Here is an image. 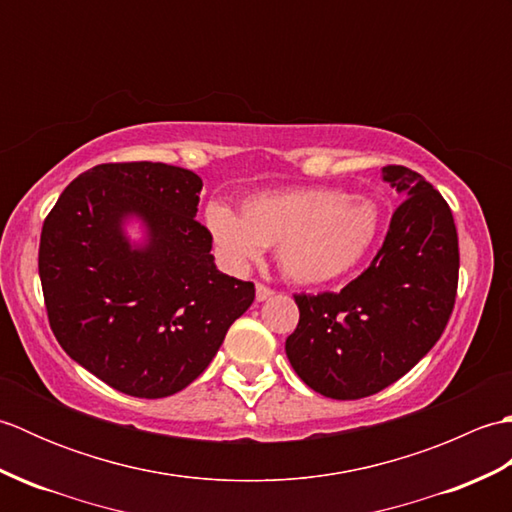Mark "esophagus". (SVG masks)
<instances>
[{"mask_svg": "<svg viewBox=\"0 0 512 512\" xmlns=\"http://www.w3.org/2000/svg\"><path fill=\"white\" fill-rule=\"evenodd\" d=\"M273 295H275L273 288H268V286H264V284H257V286H255V297H257V301H266V299H270Z\"/></svg>", "mask_w": 512, "mask_h": 512, "instance_id": "34e87169", "label": "esophagus"}]
</instances>
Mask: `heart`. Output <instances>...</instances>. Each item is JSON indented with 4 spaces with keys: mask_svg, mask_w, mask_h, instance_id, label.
I'll list each match as a JSON object with an SVG mask.
<instances>
[{
    "mask_svg": "<svg viewBox=\"0 0 512 512\" xmlns=\"http://www.w3.org/2000/svg\"><path fill=\"white\" fill-rule=\"evenodd\" d=\"M204 226L226 266L244 270L277 248V266L292 284L323 286L350 275L380 231L374 200L334 187H301L248 198L242 215L211 204Z\"/></svg>",
    "mask_w": 512,
    "mask_h": 512,
    "instance_id": "1",
    "label": "heart"
}]
</instances>
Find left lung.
<instances>
[{
	"label": "left lung",
	"mask_w": 512,
	"mask_h": 512,
	"mask_svg": "<svg viewBox=\"0 0 512 512\" xmlns=\"http://www.w3.org/2000/svg\"><path fill=\"white\" fill-rule=\"evenodd\" d=\"M402 198L374 262L341 292L295 295L299 325L286 339L297 376L334 400L378 394L427 354L458 290V231L420 173L383 167Z\"/></svg>",
	"instance_id": "8db88e82"
}]
</instances>
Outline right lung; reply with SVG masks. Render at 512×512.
Returning a JSON list of instances; mask_svg holds the SVG:
<instances>
[{
  "mask_svg": "<svg viewBox=\"0 0 512 512\" xmlns=\"http://www.w3.org/2000/svg\"><path fill=\"white\" fill-rule=\"evenodd\" d=\"M202 178L165 162H107L72 180L43 222L39 277L72 361L136 398L191 385L255 286L220 273L195 220ZM138 221L134 243L126 224Z\"/></svg>",
  "mask_w": 512,
  "mask_h": 512,
  "instance_id": "add662e5",
  "label": "right lung"
}]
</instances>
